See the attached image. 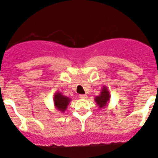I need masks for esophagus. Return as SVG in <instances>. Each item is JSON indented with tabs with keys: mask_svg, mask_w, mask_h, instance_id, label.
I'll return each mask as SVG.
<instances>
[{
	"mask_svg": "<svg viewBox=\"0 0 158 158\" xmlns=\"http://www.w3.org/2000/svg\"><path fill=\"white\" fill-rule=\"evenodd\" d=\"M79 97L81 99H84H84H87V96L86 95V94H81V95L79 96Z\"/></svg>",
	"mask_w": 158,
	"mask_h": 158,
	"instance_id": "1",
	"label": "esophagus"
}]
</instances>
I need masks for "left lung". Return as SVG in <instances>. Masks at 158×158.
Wrapping results in <instances>:
<instances>
[{"label":"left lung","mask_w":158,"mask_h":158,"mask_svg":"<svg viewBox=\"0 0 158 158\" xmlns=\"http://www.w3.org/2000/svg\"><path fill=\"white\" fill-rule=\"evenodd\" d=\"M110 94L106 86H103V87L100 95L96 97L95 99H94L95 102L97 103V105L98 106L100 109L105 108L106 106H107V104L110 102Z\"/></svg>","instance_id":"8db88e82"}]
</instances>
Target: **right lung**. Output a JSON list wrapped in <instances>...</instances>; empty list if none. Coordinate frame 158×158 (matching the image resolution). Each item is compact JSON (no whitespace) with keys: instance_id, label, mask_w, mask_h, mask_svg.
<instances>
[{"instance_id":"1","label":"right lung","mask_w":158,"mask_h":158,"mask_svg":"<svg viewBox=\"0 0 158 158\" xmlns=\"http://www.w3.org/2000/svg\"><path fill=\"white\" fill-rule=\"evenodd\" d=\"M71 98L66 97V96L62 95L60 92H56L54 94L53 97V101H54L55 107L57 109V110L64 113L68 108V104L71 102Z\"/></svg>"}]
</instances>
